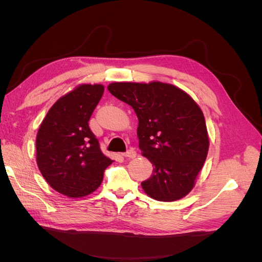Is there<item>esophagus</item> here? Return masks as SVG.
<instances>
[{
    "label": "esophagus",
    "mask_w": 262,
    "mask_h": 262,
    "mask_svg": "<svg viewBox=\"0 0 262 262\" xmlns=\"http://www.w3.org/2000/svg\"><path fill=\"white\" fill-rule=\"evenodd\" d=\"M122 155L126 158H134L137 156V152L134 149H129V150H126L125 153H123Z\"/></svg>",
    "instance_id": "34e87169"
}]
</instances>
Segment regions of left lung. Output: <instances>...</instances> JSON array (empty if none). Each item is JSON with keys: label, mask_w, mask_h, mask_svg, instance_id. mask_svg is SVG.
Returning a JSON list of instances; mask_svg holds the SVG:
<instances>
[{"label": "left lung", "mask_w": 262, "mask_h": 262, "mask_svg": "<svg viewBox=\"0 0 262 262\" xmlns=\"http://www.w3.org/2000/svg\"><path fill=\"white\" fill-rule=\"evenodd\" d=\"M107 89L130 105L139 119V146L154 167L152 176L141 184L144 192L164 202L186 196L209 150L200 107L186 92L162 82H116Z\"/></svg>", "instance_id": "1"}]
</instances>
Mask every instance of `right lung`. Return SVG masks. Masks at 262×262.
Masks as SVG:
<instances>
[{"label":"right lung","instance_id":"obj_1","mask_svg":"<svg viewBox=\"0 0 262 262\" xmlns=\"http://www.w3.org/2000/svg\"><path fill=\"white\" fill-rule=\"evenodd\" d=\"M104 85L82 84L54 102L36 138V160L55 191L82 198L96 190L113 161L101 153L89 126Z\"/></svg>","mask_w":262,"mask_h":262}]
</instances>
